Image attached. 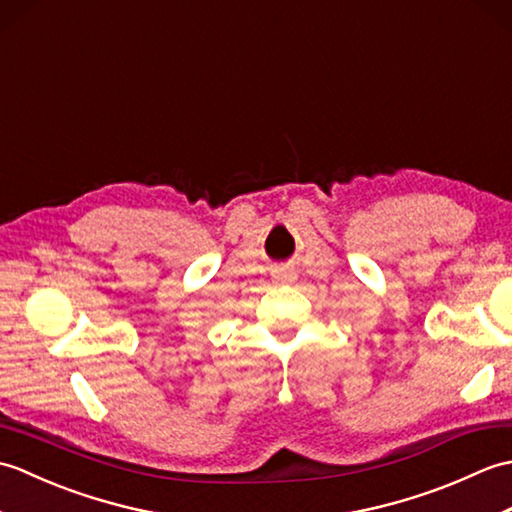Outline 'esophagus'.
I'll return each instance as SVG.
<instances>
[{
    "instance_id": "34e87169",
    "label": "esophagus",
    "mask_w": 512,
    "mask_h": 512,
    "mask_svg": "<svg viewBox=\"0 0 512 512\" xmlns=\"http://www.w3.org/2000/svg\"><path fill=\"white\" fill-rule=\"evenodd\" d=\"M277 279H281V281H295L297 277H295V273H277Z\"/></svg>"
}]
</instances>
